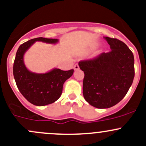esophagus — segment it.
Returning <instances> with one entry per match:
<instances>
[{"mask_svg": "<svg viewBox=\"0 0 146 146\" xmlns=\"http://www.w3.org/2000/svg\"><path fill=\"white\" fill-rule=\"evenodd\" d=\"M73 68H74V70H76L79 69L80 67H79V66H78V64H75L74 67H73Z\"/></svg>", "mask_w": 146, "mask_h": 146, "instance_id": "34e87169", "label": "esophagus"}]
</instances>
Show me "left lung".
Here are the masks:
<instances>
[{
    "mask_svg": "<svg viewBox=\"0 0 146 146\" xmlns=\"http://www.w3.org/2000/svg\"><path fill=\"white\" fill-rule=\"evenodd\" d=\"M111 50L79 62L84 71L83 96L93 107L114 106L125 96L134 78V59L123 41L105 36Z\"/></svg>",
    "mask_w": 146,
    "mask_h": 146,
    "instance_id": "1",
    "label": "left lung"
}]
</instances>
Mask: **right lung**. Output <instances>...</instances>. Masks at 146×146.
I'll list each match as a JSON object with an SVG mask.
<instances>
[{
    "instance_id": "1",
    "label": "right lung",
    "mask_w": 146,
    "mask_h": 146,
    "mask_svg": "<svg viewBox=\"0 0 146 146\" xmlns=\"http://www.w3.org/2000/svg\"><path fill=\"white\" fill-rule=\"evenodd\" d=\"M35 41L56 44L58 39L38 37L21 45L16 54L13 74L17 87L25 98L36 106H44L58 100L62 93L64 83L72 76L74 70L54 68L41 74L28 70L24 64L23 55Z\"/></svg>"
}]
</instances>
